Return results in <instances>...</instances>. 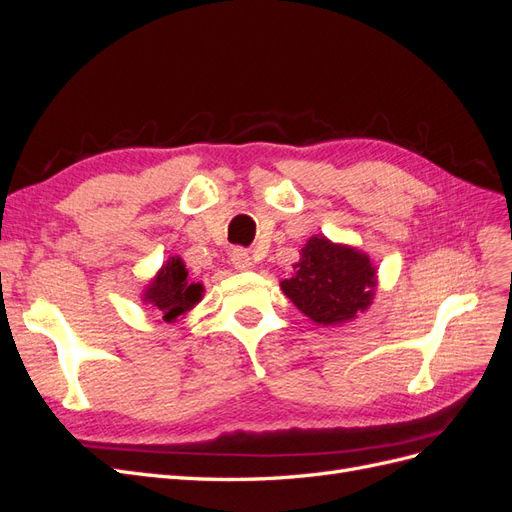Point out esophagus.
Listing matches in <instances>:
<instances>
[{
	"label": "esophagus",
	"mask_w": 512,
	"mask_h": 512,
	"mask_svg": "<svg viewBox=\"0 0 512 512\" xmlns=\"http://www.w3.org/2000/svg\"><path fill=\"white\" fill-rule=\"evenodd\" d=\"M230 265L235 267L237 271H250V269H254V262H252L250 254H247L245 250H241V247H237V250H232Z\"/></svg>",
	"instance_id": "34e87169"
}]
</instances>
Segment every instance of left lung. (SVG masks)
<instances>
[{"mask_svg":"<svg viewBox=\"0 0 512 512\" xmlns=\"http://www.w3.org/2000/svg\"><path fill=\"white\" fill-rule=\"evenodd\" d=\"M299 254V262H294L280 288L312 322L339 327L359 318L374 303L378 271L359 247L314 235Z\"/></svg>","mask_w":512,"mask_h":512,"instance_id":"8db88e82","label":"left lung"}]
</instances>
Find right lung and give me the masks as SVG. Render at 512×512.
<instances>
[{"mask_svg": "<svg viewBox=\"0 0 512 512\" xmlns=\"http://www.w3.org/2000/svg\"><path fill=\"white\" fill-rule=\"evenodd\" d=\"M205 286L192 282L185 262L179 256H168L158 273L143 288L141 299L145 305L160 312L164 322H175L188 316V312L203 301Z\"/></svg>", "mask_w": 512, "mask_h": 512, "instance_id": "add662e5", "label": "right lung"}]
</instances>
